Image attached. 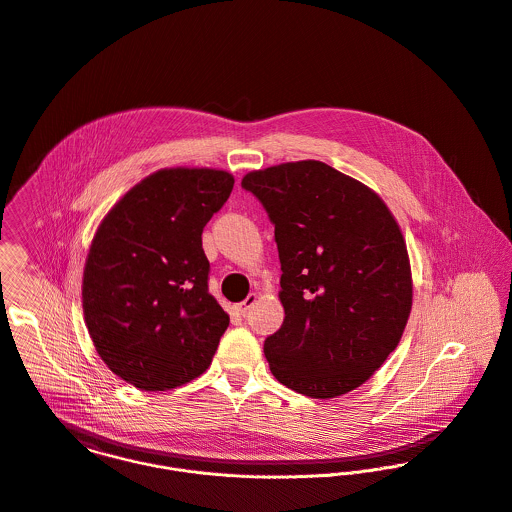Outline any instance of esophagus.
I'll return each instance as SVG.
<instances>
[{
	"instance_id": "34e87169",
	"label": "esophagus",
	"mask_w": 512,
	"mask_h": 512,
	"mask_svg": "<svg viewBox=\"0 0 512 512\" xmlns=\"http://www.w3.org/2000/svg\"><path fill=\"white\" fill-rule=\"evenodd\" d=\"M255 302H257V294H255V292H251L243 302H239V304H235V306H233V314H237V316H245V312H247Z\"/></svg>"
}]
</instances>
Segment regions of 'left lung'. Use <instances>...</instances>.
<instances>
[{
    "mask_svg": "<svg viewBox=\"0 0 512 512\" xmlns=\"http://www.w3.org/2000/svg\"><path fill=\"white\" fill-rule=\"evenodd\" d=\"M275 224L284 322L265 340L284 387L334 398L361 387L395 351L412 308L402 231L363 182L322 161L247 172Z\"/></svg>",
    "mask_w": 512,
    "mask_h": 512,
    "instance_id": "left-lung-1",
    "label": "left lung"
}]
</instances>
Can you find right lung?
<instances>
[{
	"instance_id": "1",
	"label": "right lung",
	"mask_w": 512,
	"mask_h": 512,
	"mask_svg": "<svg viewBox=\"0 0 512 512\" xmlns=\"http://www.w3.org/2000/svg\"><path fill=\"white\" fill-rule=\"evenodd\" d=\"M233 182L216 169H161L125 192L96 229L82 279L86 328L102 361L141 391L200 377L228 330L208 292L202 231Z\"/></svg>"
}]
</instances>
